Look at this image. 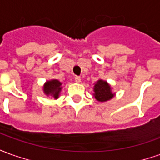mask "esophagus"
<instances>
[{"label":"esophagus","mask_w":160,"mask_h":160,"mask_svg":"<svg viewBox=\"0 0 160 160\" xmlns=\"http://www.w3.org/2000/svg\"><path fill=\"white\" fill-rule=\"evenodd\" d=\"M75 81H76L77 83H80V82H81V77H75Z\"/></svg>","instance_id":"34e87169"}]
</instances>
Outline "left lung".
<instances>
[{
	"label": "left lung",
	"instance_id": "8db88e82",
	"mask_svg": "<svg viewBox=\"0 0 160 160\" xmlns=\"http://www.w3.org/2000/svg\"><path fill=\"white\" fill-rule=\"evenodd\" d=\"M93 97L98 102H104L111 100L116 93L112 92L111 85L107 81L99 79L93 86Z\"/></svg>",
	"mask_w": 160,
	"mask_h": 160
}]
</instances>
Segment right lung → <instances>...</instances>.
<instances>
[{
	"label": "right lung",
	"mask_w": 160,
	"mask_h": 160,
	"mask_svg": "<svg viewBox=\"0 0 160 160\" xmlns=\"http://www.w3.org/2000/svg\"><path fill=\"white\" fill-rule=\"evenodd\" d=\"M62 90V83L57 79H51L46 81L42 86V92L48 97H52L54 100H57L59 97L60 92Z\"/></svg>",
	"instance_id": "add662e5"
}]
</instances>
